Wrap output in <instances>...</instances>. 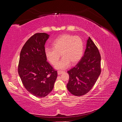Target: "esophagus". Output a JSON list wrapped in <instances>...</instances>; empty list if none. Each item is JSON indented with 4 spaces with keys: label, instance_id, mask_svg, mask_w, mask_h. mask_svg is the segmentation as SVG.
<instances>
[{
    "label": "esophagus",
    "instance_id": "34e87169",
    "mask_svg": "<svg viewBox=\"0 0 122 122\" xmlns=\"http://www.w3.org/2000/svg\"><path fill=\"white\" fill-rule=\"evenodd\" d=\"M63 72H64V71H60V70H58V71H57V74H58V75H60V74H62Z\"/></svg>",
    "mask_w": 122,
    "mask_h": 122
}]
</instances>
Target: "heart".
I'll return each instance as SVG.
<instances>
[{"label":"heart","mask_w":122,"mask_h":122,"mask_svg":"<svg viewBox=\"0 0 122 122\" xmlns=\"http://www.w3.org/2000/svg\"><path fill=\"white\" fill-rule=\"evenodd\" d=\"M52 47L45 49V56L51 65H54L61 54L63 58L55 68L62 70L68 68L70 62L75 64L80 60L83 53L84 42L79 36L64 35L54 41Z\"/></svg>","instance_id":"heart-1"}]
</instances>
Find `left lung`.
<instances>
[{
    "label": "left lung",
    "mask_w": 122,
    "mask_h": 122,
    "mask_svg": "<svg viewBox=\"0 0 122 122\" xmlns=\"http://www.w3.org/2000/svg\"><path fill=\"white\" fill-rule=\"evenodd\" d=\"M101 72L100 54L89 37L83 56L74 67L68 71L67 89L76 96L86 95L94 86Z\"/></svg>",
    "instance_id": "8db88e82"
}]
</instances>
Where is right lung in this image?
<instances>
[{"instance_id":"add662e5","label":"right lung","mask_w":122,"mask_h":122,"mask_svg":"<svg viewBox=\"0 0 122 122\" xmlns=\"http://www.w3.org/2000/svg\"><path fill=\"white\" fill-rule=\"evenodd\" d=\"M49 35L36 33L21 49L18 71L24 87L37 97H45L52 91L57 71L47 61L45 44Z\"/></svg>"}]
</instances>
